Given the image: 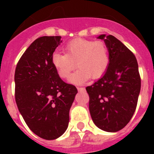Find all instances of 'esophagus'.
Returning a JSON list of instances; mask_svg holds the SVG:
<instances>
[{
    "label": "esophagus",
    "instance_id": "34e87169",
    "mask_svg": "<svg viewBox=\"0 0 154 154\" xmlns=\"http://www.w3.org/2000/svg\"><path fill=\"white\" fill-rule=\"evenodd\" d=\"M77 90L80 92L85 91V88H83V87H77Z\"/></svg>",
    "mask_w": 154,
    "mask_h": 154
}]
</instances>
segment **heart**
Here are the masks:
<instances>
[{
    "instance_id": "obj_1",
    "label": "heart",
    "mask_w": 154,
    "mask_h": 154,
    "mask_svg": "<svg viewBox=\"0 0 154 154\" xmlns=\"http://www.w3.org/2000/svg\"><path fill=\"white\" fill-rule=\"evenodd\" d=\"M63 50L65 54L53 53L52 65L60 78L68 79L75 69L76 63L79 69L70 78V82L75 84L84 83L90 77H101L109 64L108 47L101 41L76 38L68 42Z\"/></svg>"
}]
</instances>
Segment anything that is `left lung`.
Here are the masks:
<instances>
[{
	"mask_svg": "<svg viewBox=\"0 0 154 154\" xmlns=\"http://www.w3.org/2000/svg\"><path fill=\"white\" fill-rule=\"evenodd\" d=\"M109 55L105 74L86 87L89 108L94 124L106 132H117L131 120L141 90V77L135 56L116 37L105 34Z\"/></svg>",
	"mask_w": 154,
	"mask_h": 154,
	"instance_id": "obj_1",
	"label": "left lung"
}]
</instances>
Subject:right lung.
I'll return each instance as SVG.
<instances>
[{
    "label": "right lung",
    "instance_id": "add662e5",
    "mask_svg": "<svg viewBox=\"0 0 154 154\" xmlns=\"http://www.w3.org/2000/svg\"><path fill=\"white\" fill-rule=\"evenodd\" d=\"M61 37H42L30 45L15 70V100L31 130L45 140H54L67 129L69 109L77 88L60 79L51 57Z\"/></svg>",
    "mask_w": 154,
    "mask_h": 154
}]
</instances>
